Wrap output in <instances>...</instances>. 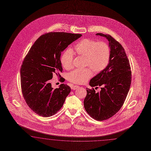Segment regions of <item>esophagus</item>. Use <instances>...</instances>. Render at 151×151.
I'll return each instance as SVG.
<instances>
[{"label":"esophagus","mask_w":151,"mask_h":151,"mask_svg":"<svg viewBox=\"0 0 151 151\" xmlns=\"http://www.w3.org/2000/svg\"><path fill=\"white\" fill-rule=\"evenodd\" d=\"M78 87H79V86H77V85H72L71 86V89H73V90H76Z\"/></svg>","instance_id":"1"}]
</instances>
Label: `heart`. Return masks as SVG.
I'll use <instances>...</instances> for the list:
<instances>
[{
	"instance_id": "b5f03b06",
	"label": "heart",
	"mask_w": 151,
	"mask_h": 151,
	"mask_svg": "<svg viewBox=\"0 0 151 151\" xmlns=\"http://www.w3.org/2000/svg\"><path fill=\"white\" fill-rule=\"evenodd\" d=\"M74 49L77 55L85 58V66L90 68L74 70L68 73V80L73 83H85L93 76V71L95 73L101 72L106 68L110 60V47L103 41L96 42L90 38H84L75 45ZM60 61L65 69L72 68L73 52L71 49H66L61 55Z\"/></svg>"
}]
</instances>
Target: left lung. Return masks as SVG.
Masks as SVG:
<instances>
[{
	"label": "left lung",
	"mask_w": 151,
	"mask_h": 151,
	"mask_svg": "<svg viewBox=\"0 0 151 151\" xmlns=\"http://www.w3.org/2000/svg\"><path fill=\"white\" fill-rule=\"evenodd\" d=\"M96 35L109 41L110 60L105 69L90 80L92 88H86L83 103L92 118L103 121L112 117L122 108L130 90L132 76L130 62L122 45L109 35L98 33ZM97 86H101V90L96 93L93 87L96 88Z\"/></svg>",
	"instance_id": "8db88e82"
}]
</instances>
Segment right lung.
<instances>
[{
  "label": "right lung",
  "instance_id": "1",
  "mask_svg": "<svg viewBox=\"0 0 151 151\" xmlns=\"http://www.w3.org/2000/svg\"><path fill=\"white\" fill-rule=\"evenodd\" d=\"M81 34L53 32L45 33L32 45L20 69L21 90L29 108L43 117H49L61 108L71 91L64 83L58 88L52 87L50 80L55 74L63 81L61 53Z\"/></svg>",
  "mask_w": 151,
  "mask_h": 151
}]
</instances>
